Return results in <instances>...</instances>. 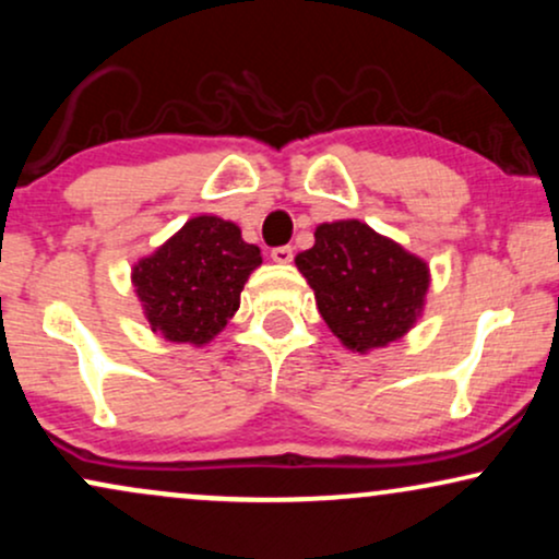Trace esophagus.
<instances>
[{
	"label": "esophagus",
	"mask_w": 559,
	"mask_h": 559,
	"mask_svg": "<svg viewBox=\"0 0 559 559\" xmlns=\"http://www.w3.org/2000/svg\"><path fill=\"white\" fill-rule=\"evenodd\" d=\"M271 258H273V262H278V265H288V262L294 260V249L292 247H273Z\"/></svg>",
	"instance_id": "1"
}]
</instances>
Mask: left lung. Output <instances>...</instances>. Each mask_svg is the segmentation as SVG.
<instances>
[{
  "instance_id": "8db88e82",
  "label": "left lung",
  "mask_w": 559,
  "mask_h": 559,
  "mask_svg": "<svg viewBox=\"0 0 559 559\" xmlns=\"http://www.w3.org/2000/svg\"><path fill=\"white\" fill-rule=\"evenodd\" d=\"M333 336L368 352L404 336L423 310L428 265L360 221L323 223L316 247L297 254Z\"/></svg>"
}]
</instances>
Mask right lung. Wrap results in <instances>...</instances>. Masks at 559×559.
Returning <instances> with one entry per match:
<instances>
[{
  "label": "right lung",
  "instance_id": "right-lung-1",
  "mask_svg": "<svg viewBox=\"0 0 559 559\" xmlns=\"http://www.w3.org/2000/svg\"><path fill=\"white\" fill-rule=\"evenodd\" d=\"M260 262L239 226L199 215L133 267V286L152 331L168 342L207 344L239 310L241 288Z\"/></svg>",
  "mask_w": 559,
  "mask_h": 559
}]
</instances>
